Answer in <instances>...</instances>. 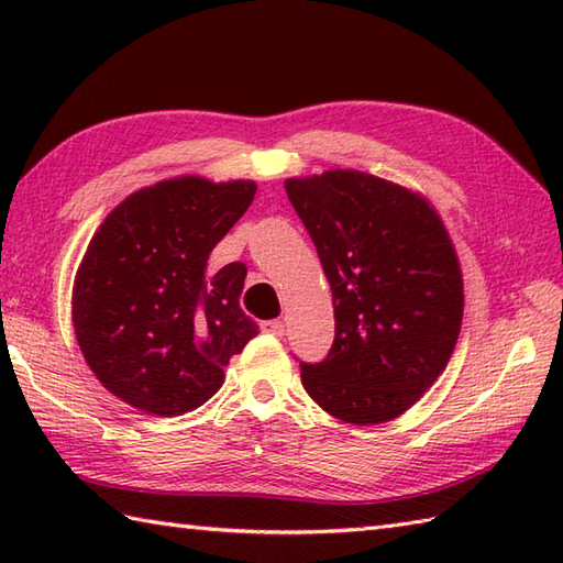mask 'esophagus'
Here are the masks:
<instances>
[{
    "label": "esophagus",
    "mask_w": 563,
    "mask_h": 563,
    "mask_svg": "<svg viewBox=\"0 0 563 563\" xmlns=\"http://www.w3.org/2000/svg\"><path fill=\"white\" fill-rule=\"evenodd\" d=\"M261 329L266 331V333H271V336H283V333H285V324H283L280 319H268V321H263Z\"/></svg>",
    "instance_id": "esophagus-1"
}]
</instances>
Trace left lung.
I'll list each match as a JSON object with an SVG mask.
<instances>
[{"mask_svg":"<svg viewBox=\"0 0 563 563\" xmlns=\"http://www.w3.org/2000/svg\"><path fill=\"white\" fill-rule=\"evenodd\" d=\"M285 190L317 246L336 336L302 385L355 426L401 416L433 387L457 345L464 285L435 208L413 190L355 169L288 178Z\"/></svg>","mask_w":563,"mask_h":563,"instance_id":"left-lung-1","label":"left lung"}]
</instances>
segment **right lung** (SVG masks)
Here are the masks:
<instances>
[{"label": "right lung", "mask_w": 563, "mask_h": 563, "mask_svg": "<svg viewBox=\"0 0 563 563\" xmlns=\"http://www.w3.org/2000/svg\"><path fill=\"white\" fill-rule=\"evenodd\" d=\"M254 196V181L176 176L106 214L75 275L71 324L113 397L181 416L222 387L258 327L239 307L244 263L210 271L208 258Z\"/></svg>", "instance_id": "right-lung-1"}]
</instances>
